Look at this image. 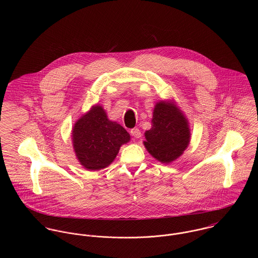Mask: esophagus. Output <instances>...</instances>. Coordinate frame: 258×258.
<instances>
[{"instance_id": "esophagus-1", "label": "esophagus", "mask_w": 258, "mask_h": 258, "mask_svg": "<svg viewBox=\"0 0 258 258\" xmlns=\"http://www.w3.org/2000/svg\"><path fill=\"white\" fill-rule=\"evenodd\" d=\"M130 133H131V135H132L134 138H140V137H141V131H140L138 128H133V129H131Z\"/></svg>"}]
</instances>
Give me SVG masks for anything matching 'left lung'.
Instances as JSON below:
<instances>
[{
  "instance_id": "1",
  "label": "left lung",
  "mask_w": 258,
  "mask_h": 258,
  "mask_svg": "<svg viewBox=\"0 0 258 258\" xmlns=\"http://www.w3.org/2000/svg\"><path fill=\"white\" fill-rule=\"evenodd\" d=\"M145 138L144 145L155 159L162 163H171L188 146V122L175 103L157 102L153 112L152 128L145 132Z\"/></svg>"
}]
</instances>
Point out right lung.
Wrapping results in <instances>:
<instances>
[{"instance_id": "1", "label": "right lung", "mask_w": 258, "mask_h": 258, "mask_svg": "<svg viewBox=\"0 0 258 258\" xmlns=\"http://www.w3.org/2000/svg\"><path fill=\"white\" fill-rule=\"evenodd\" d=\"M130 141L129 133L110 121L100 105H94L74 124L73 143L75 155L85 169L98 171L109 166L120 147Z\"/></svg>"}]
</instances>
